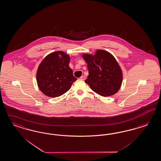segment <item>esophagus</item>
<instances>
[{"label": "esophagus", "instance_id": "esophagus-1", "mask_svg": "<svg viewBox=\"0 0 161 161\" xmlns=\"http://www.w3.org/2000/svg\"><path fill=\"white\" fill-rule=\"evenodd\" d=\"M80 79H82V80H85V79H86V77L85 76H82L80 78Z\"/></svg>", "mask_w": 161, "mask_h": 161}]
</instances>
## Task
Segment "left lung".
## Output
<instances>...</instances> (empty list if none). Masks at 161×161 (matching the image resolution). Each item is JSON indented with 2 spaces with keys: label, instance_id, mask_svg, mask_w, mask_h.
<instances>
[{
  "label": "left lung",
  "instance_id": "1",
  "mask_svg": "<svg viewBox=\"0 0 161 161\" xmlns=\"http://www.w3.org/2000/svg\"><path fill=\"white\" fill-rule=\"evenodd\" d=\"M89 75L85 82L97 94L108 97L116 94L122 82V73L118 62L111 54L98 50L94 55L83 54Z\"/></svg>",
  "mask_w": 161,
  "mask_h": 161
}]
</instances>
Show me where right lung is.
Listing matches in <instances>:
<instances>
[{"label": "right lung", "instance_id": "1", "mask_svg": "<svg viewBox=\"0 0 161 161\" xmlns=\"http://www.w3.org/2000/svg\"><path fill=\"white\" fill-rule=\"evenodd\" d=\"M69 62V56L62 51L49 54L43 60L37 71L36 80L45 95L50 97L63 95L77 80L73 75Z\"/></svg>", "mask_w": 161, "mask_h": 161}]
</instances>
